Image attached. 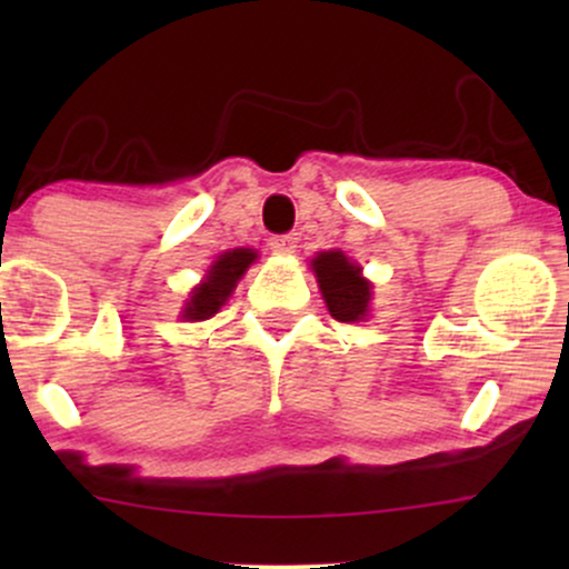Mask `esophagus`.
<instances>
[{
	"label": "esophagus",
	"instance_id": "1",
	"mask_svg": "<svg viewBox=\"0 0 569 569\" xmlns=\"http://www.w3.org/2000/svg\"><path fill=\"white\" fill-rule=\"evenodd\" d=\"M270 248L278 253H291L297 248V234H276L270 240Z\"/></svg>",
	"mask_w": 569,
	"mask_h": 569
}]
</instances>
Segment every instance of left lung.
Returning a JSON list of instances; mask_svg holds the SVG:
<instances>
[{"label":"left lung","mask_w":569,"mask_h":569,"mask_svg":"<svg viewBox=\"0 0 569 569\" xmlns=\"http://www.w3.org/2000/svg\"><path fill=\"white\" fill-rule=\"evenodd\" d=\"M331 316L342 323L363 321L369 316L371 283L361 276V264L350 262L342 251H321L310 262Z\"/></svg>","instance_id":"8db88e82"}]
</instances>
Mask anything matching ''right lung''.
I'll list each match as a JSON object with an SVG mask.
<instances>
[{
  "instance_id": "right-lung-1",
  "label": "right lung",
  "mask_w": 569,
  "mask_h": 569,
  "mask_svg": "<svg viewBox=\"0 0 569 569\" xmlns=\"http://www.w3.org/2000/svg\"><path fill=\"white\" fill-rule=\"evenodd\" d=\"M257 262L253 248H232L206 270V278L189 291V299L181 310L184 321H208L221 310V305L232 297L238 280L246 276V270Z\"/></svg>"
}]
</instances>
